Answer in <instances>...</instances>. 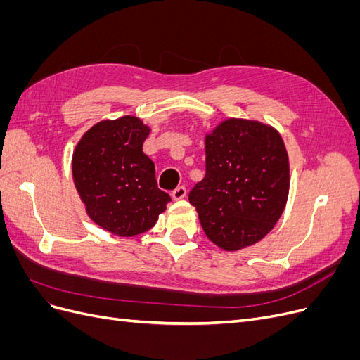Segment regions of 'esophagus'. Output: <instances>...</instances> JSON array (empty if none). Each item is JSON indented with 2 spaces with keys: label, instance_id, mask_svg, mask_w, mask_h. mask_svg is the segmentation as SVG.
Wrapping results in <instances>:
<instances>
[{
  "label": "esophagus",
  "instance_id": "1",
  "mask_svg": "<svg viewBox=\"0 0 360 360\" xmlns=\"http://www.w3.org/2000/svg\"><path fill=\"white\" fill-rule=\"evenodd\" d=\"M171 197H172V200H183L184 197H186V188L184 186H179V188H176L172 191V193H171Z\"/></svg>",
  "mask_w": 360,
  "mask_h": 360
}]
</instances>
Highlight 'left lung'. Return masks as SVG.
Masks as SVG:
<instances>
[{
  "mask_svg": "<svg viewBox=\"0 0 360 360\" xmlns=\"http://www.w3.org/2000/svg\"><path fill=\"white\" fill-rule=\"evenodd\" d=\"M205 176L189 193L205 236L228 252L264 238L285 209L290 163L278 130L226 118L204 138Z\"/></svg>",
  "mask_w": 360,
  "mask_h": 360,
  "instance_id": "1",
  "label": "left lung"
}]
</instances>
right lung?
<instances>
[{
	"mask_svg": "<svg viewBox=\"0 0 360 360\" xmlns=\"http://www.w3.org/2000/svg\"><path fill=\"white\" fill-rule=\"evenodd\" d=\"M148 135L150 127L138 117L102 120L73 150V183L86 214L118 237L150 230L171 201L158 188L155 163L143 151Z\"/></svg>",
	"mask_w": 360,
	"mask_h": 360,
	"instance_id": "1",
	"label": "right lung"
}]
</instances>
